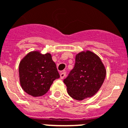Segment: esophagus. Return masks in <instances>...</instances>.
Here are the masks:
<instances>
[{
    "mask_svg": "<svg viewBox=\"0 0 128 128\" xmlns=\"http://www.w3.org/2000/svg\"><path fill=\"white\" fill-rule=\"evenodd\" d=\"M60 74V78L62 79V78H64V77H65V76H66V72L64 71V72H61Z\"/></svg>",
    "mask_w": 128,
    "mask_h": 128,
    "instance_id": "34e87169",
    "label": "esophagus"
}]
</instances>
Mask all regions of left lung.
I'll list each match as a JSON object with an SVG mask.
<instances>
[{
  "label": "left lung",
  "instance_id": "obj_1",
  "mask_svg": "<svg viewBox=\"0 0 128 128\" xmlns=\"http://www.w3.org/2000/svg\"><path fill=\"white\" fill-rule=\"evenodd\" d=\"M106 76V69L100 58L93 52H82L75 57V64L64 83L69 96L82 100L97 93Z\"/></svg>",
  "mask_w": 128,
  "mask_h": 128
}]
</instances>
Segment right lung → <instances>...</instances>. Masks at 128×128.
I'll list each match as a JSON object with an SVG mask.
<instances>
[{"label": "right lung", "instance_id": "1", "mask_svg": "<svg viewBox=\"0 0 128 128\" xmlns=\"http://www.w3.org/2000/svg\"><path fill=\"white\" fill-rule=\"evenodd\" d=\"M22 88L29 95L38 97L47 93L54 81L60 78L52 56L32 52L26 56L19 65Z\"/></svg>", "mask_w": 128, "mask_h": 128}]
</instances>
